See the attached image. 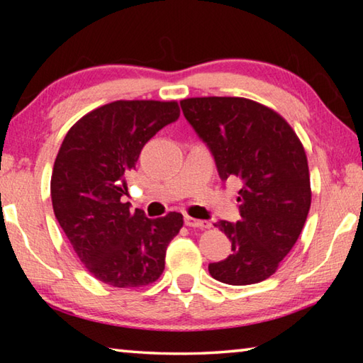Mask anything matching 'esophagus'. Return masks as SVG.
Returning a JSON list of instances; mask_svg holds the SVG:
<instances>
[{
	"mask_svg": "<svg viewBox=\"0 0 363 363\" xmlns=\"http://www.w3.org/2000/svg\"><path fill=\"white\" fill-rule=\"evenodd\" d=\"M186 225L194 227V229H208V227H211V224L208 223V220L195 219V218H190V216H186Z\"/></svg>",
	"mask_w": 363,
	"mask_h": 363,
	"instance_id": "34e87169",
	"label": "esophagus"
}]
</instances>
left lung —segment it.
I'll list each match as a JSON object with an SVG mask.
<instances>
[{
	"label": "left lung",
	"instance_id": "1",
	"mask_svg": "<svg viewBox=\"0 0 363 363\" xmlns=\"http://www.w3.org/2000/svg\"><path fill=\"white\" fill-rule=\"evenodd\" d=\"M181 108L210 147L220 179L242 182V219L214 224L232 242V255L208 270L227 285L259 284L290 253L309 213L304 147L284 116L245 97H189Z\"/></svg>",
	"mask_w": 363,
	"mask_h": 363
}]
</instances>
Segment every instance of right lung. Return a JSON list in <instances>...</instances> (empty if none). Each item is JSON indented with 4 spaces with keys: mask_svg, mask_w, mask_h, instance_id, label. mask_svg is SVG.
<instances>
[{
    "mask_svg": "<svg viewBox=\"0 0 363 363\" xmlns=\"http://www.w3.org/2000/svg\"><path fill=\"white\" fill-rule=\"evenodd\" d=\"M176 101H115L82 116L54 162V214L79 261L110 286L139 288L160 279L181 213L149 219L130 210L126 176L163 126L179 118Z\"/></svg>",
    "mask_w": 363,
    "mask_h": 363,
    "instance_id": "add662e5",
    "label": "right lung"
}]
</instances>
